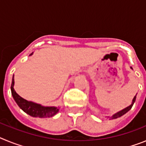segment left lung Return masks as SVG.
<instances>
[{"label": "left lung", "instance_id": "8db88e82", "mask_svg": "<svg viewBox=\"0 0 146 146\" xmlns=\"http://www.w3.org/2000/svg\"><path fill=\"white\" fill-rule=\"evenodd\" d=\"M131 69H132L131 67ZM136 95H137V94H136ZM135 100H136V96H135V97H134V99H132V102H131V105L128 106L127 108H124V109L122 110H121V111L118 112V113H115L114 115H113V116L111 117V119H115V118H119V117L122 116V115H123L124 114H126V113H127L128 111H129L131 109V108H132V106H133V104H134V103H135Z\"/></svg>", "mask_w": 146, "mask_h": 146}]
</instances>
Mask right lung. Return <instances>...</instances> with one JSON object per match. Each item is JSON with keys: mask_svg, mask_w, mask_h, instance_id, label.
Here are the masks:
<instances>
[{"mask_svg": "<svg viewBox=\"0 0 146 146\" xmlns=\"http://www.w3.org/2000/svg\"><path fill=\"white\" fill-rule=\"evenodd\" d=\"M32 54L33 52L30 55H31ZM14 85H15V79L13 76L11 85V91L13 98L18 106L31 116L37 117V118H50L54 116L59 111V109L56 107H44L42 106L39 104L27 101L17 94L14 89Z\"/></svg>", "mask_w": 146, "mask_h": 146, "instance_id": "obj_1", "label": "right lung"}]
</instances>
